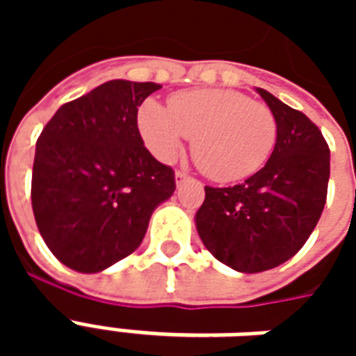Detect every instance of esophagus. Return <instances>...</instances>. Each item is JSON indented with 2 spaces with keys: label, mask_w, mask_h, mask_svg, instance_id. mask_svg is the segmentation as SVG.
<instances>
[{
  "label": "esophagus",
  "mask_w": 356,
  "mask_h": 356,
  "mask_svg": "<svg viewBox=\"0 0 356 356\" xmlns=\"http://www.w3.org/2000/svg\"><path fill=\"white\" fill-rule=\"evenodd\" d=\"M185 179H188V175H186L185 171H175V181H177V185L181 181H185Z\"/></svg>",
  "instance_id": "1"
}]
</instances>
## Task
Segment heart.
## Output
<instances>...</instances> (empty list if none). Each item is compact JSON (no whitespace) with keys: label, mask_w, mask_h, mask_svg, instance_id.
Masks as SVG:
<instances>
[{"label":"heart","mask_w":356,"mask_h":356,"mask_svg":"<svg viewBox=\"0 0 356 356\" xmlns=\"http://www.w3.org/2000/svg\"><path fill=\"white\" fill-rule=\"evenodd\" d=\"M139 131L148 150L170 162L193 139L196 165L223 183L261 170L276 143V118L267 104L231 89L183 91L170 108L147 101L139 110Z\"/></svg>","instance_id":"heart-1"}]
</instances>
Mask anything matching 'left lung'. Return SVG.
<instances>
[{"mask_svg": "<svg viewBox=\"0 0 356 356\" xmlns=\"http://www.w3.org/2000/svg\"><path fill=\"white\" fill-rule=\"evenodd\" d=\"M276 118V145L265 168L244 183L206 186L196 229L216 259L238 273L282 265L303 248L321 219L330 148L321 129L275 95L257 88Z\"/></svg>", "mask_w": 356, "mask_h": 356, "instance_id": "left-lung-1", "label": "left lung"}]
</instances>
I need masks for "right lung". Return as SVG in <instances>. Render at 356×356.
<instances>
[{
    "label": "right lung",
    "instance_id": "right-lung-1",
    "mask_svg": "<svg viewBox=\"0 0 356 356\" xmlns=\"http://www.w3.org/2000/svg\"><path fill=\"white\" fill-rule=\"evenodd\" d=\"M162 86L112 80L63 104L35 143L32 209L58 261L99 273L133 254L175 173L145 148L137 112Z\"/></svg>",
    "mask_w": 356,
    "mask_h": 356
}]
</instances>
